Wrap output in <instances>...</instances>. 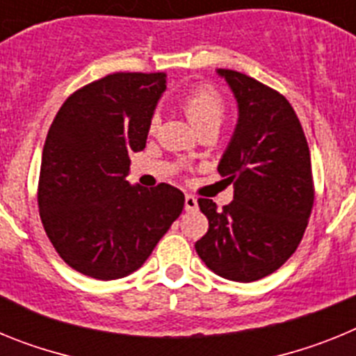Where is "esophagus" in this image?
<instances>
[{
  "mask_svg": "<svg viewBox=\"0 0 356 356\" xmlns=\"http://www.w3.org/2000/svg\"><path fill=\"white\" fill-rule=\"evenodd\" d=\"M197 209V200L193 196V194H187L185 196V210L187 212H193V210Z\"/></svg>",
  "mask_w": 356,
  "mask_h": 356,
  "instance_id": "34e87169",
  "label": "esophagus"
}]
</instances>
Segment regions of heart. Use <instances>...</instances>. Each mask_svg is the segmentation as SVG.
Here are the masks:
<instances>
[{"label": "heart", "instance_id": "obj_1", "mask_svg": "<svg viewBox=\"0 0 356 356\" xmlns=\"http://www.w3.org/2000/svg\"><path fill=\"white\" fill-rule=\"evenodd\" d=\"M181 110L191 124L200 131L205 127L219 128L226 114V103L216 89L201 85L191 89L181 97ZM156 127H159V115H153L149 121V130L155 131Z\"/></svg>", "mask_w": 356, "mask_h": 356}]
</instances>
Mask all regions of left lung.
<instances>
[{
  "label": "left lung",
  "instance_id": "obj_1",
  "mask_svg": "<svg viewBox=\"0 0 356 356\" xmlns=\"http://www.w3.org/2000/svg\"><path fill=\"white\" fill-rule=\"evenodd\" d=\"M217 72L238 103L237 128L217 168L235 191L222 210L197 200L209 232L196 251L216 275L248 284L280 269L300 246L316 194L312 163L284 94L238 71Z\"/></svg>",
  "mask_w": 356,
  "mask_h": 356
}]
</instances>
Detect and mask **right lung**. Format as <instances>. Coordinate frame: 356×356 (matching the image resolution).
I'll use <instances>...</instances> for the list:
<instances>
[{
  "instance_id": "add662e5",
  "label": "right lung",
  "mask_w": 356,
  "mask_h": 356,
  "mask_svg": "<svg viewBox=\"0 0 356 356\" xmlns=\"http://www.w3.org/2000/svg\"><path fill=\"white\" fill-rule=\"evenodd\" d=\"M163 90V72H114L74 90L53 119L37 203L49 242L81 275L137 271L184 210L180 188L127 180L128 153L146 147Z\"/></svg>"
}]
</instances>
